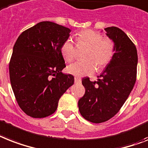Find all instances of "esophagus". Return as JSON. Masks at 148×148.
Wrapping results in <instances>:
<instances>
[{"label":"esophagus","mask_w":148,"mask_h":148,"mask_svg":"<svg viewBox=\"0 0 148 148\" xmlns=\"http://www.w3.org/2000/svg\"><path fill=\"white\" fill-rule=\"evenodd\" d=\"M74 82L76 83V84L80 83L81 82V79H80V77H74Z\"/></svg>","instance_id":"esophagus-1"}]
</instances>
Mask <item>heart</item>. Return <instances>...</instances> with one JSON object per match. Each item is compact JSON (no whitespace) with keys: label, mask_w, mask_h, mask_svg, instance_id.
<instances>
[{"label":"heart","mask_w":148,"mask_h":148,"mask_svg":"<svg viewBox=\"0 0 148 148\" xmlns=\"http://www.w3.org/2000/svg\"><path fill=\"white\" fill-rule=\"evenodd\" d=\"M77 44L87 45L84 57L86 59L78 61L68 66V71L75 76H84L93 74L97 66L103 69L110 63L115 53V45L110 39H103V35L92 29L80 32L76 36ZM64 59L72 62L77 57V48L71 38L66 39L61 47Z\"/></svg>","instance_id":"obj_1"}]
</instances>
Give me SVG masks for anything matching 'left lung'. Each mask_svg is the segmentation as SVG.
I'll return each mask as SVG.
<instances>
[{
    "mask_svg": "<svg viewBox=\"0 0 148 148\" xmlns=\"http://www.w3.org/2000/svg\"><path fill=\"white\" fill-rule=\"evenodd\" d=\"M113 41L115 53L97 81L82 79L85 94L78 101L79 111L89 122L101 123L113 117L122 108L136 81L138 53L136 47L122 29H105Z\"/></svg>",
    "mask_w": 148,
    "mask_h": 148,
    "instance_id": "obj_1",
    "label": "left lung"
}]
</instances>
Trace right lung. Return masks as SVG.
<instances>
[{"label": "right lung", "mask_w": 148, "mask_h": 148, "mask_svg": "<svg viewBox=\"0 0 148 148\" xmlns=\"http://www.w3.org/2000/svg\"><path fill=\"white\" fill-rule=\"evenodd\" d=\"M71 29L43 21L23 32L16 41L9 64L10 80L18 105L32 118H45L57 109L58 100L74 77L65 68L61 51Z\"/></svg>", "instance_id": "obj_1"}]
</instances>
